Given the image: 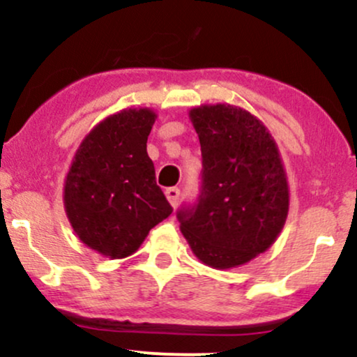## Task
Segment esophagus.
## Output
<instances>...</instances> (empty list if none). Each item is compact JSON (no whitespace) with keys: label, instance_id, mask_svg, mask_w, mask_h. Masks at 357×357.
Masks as SVG:
<instances>
[{"label":"esophagus","instance_id":"1","mask_svg":"<svg viewBox=\"0 0 357 357\" xmlns=\"http://www.w3.org/2000/svg\"><path fill=\"white\" fill-rule=\"evenodd\" d=\"M167 199L168 202L172 204V207H177L178 206V197H180V189L177 187H170V189H167Z\"/></svg>","mask_w":357,"mask_h":357}]
</instances>
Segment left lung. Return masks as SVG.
<instances>
[{"label": "left lung", "mask_w": 357, "mask_h": 357, "mask_svg": "<svg viewBox=\"0 0 357 357\" xmlns=\"http://www.w3.org/2000/svg\"><path fill=\"white\" fill-rule=\"evenodd\" d=\"M202 151L200 194L177 212L180 231L204 265L241 266L265 253L288 214V182L266 126L231 104L190 109Z\"/></svg>", "instance_id": "8db88e82"}]
</instances>
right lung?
I'll use <instances>...</instances> for the list:
<instances>
[{
  "label": "right lung",
  "mask_w": 357,
  "mask_h": 357,
  "mask_svg": "<svg viewBox=\"0 0 357 357\" xmlns=\"http://www.w3.org/2000/svg\"><path fill=\"white\" fill-rule=\"evenodd\" d=\"M155 118L148 107L106 118L84 138L67 174L63 206L72 229L107 258L133 255L174 211L146 153Z\"/></svg>",
  "instance_id": "right-lung-1"
}]
</instances>
